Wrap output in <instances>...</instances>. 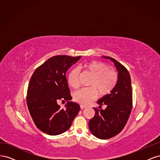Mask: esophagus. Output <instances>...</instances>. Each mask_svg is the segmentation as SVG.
<instances>
[{
  "label": "esophagus",
  "mask_w": 160,
  "mask_h": 160,
  "mask_svg": "<svg viewBox=\"0 0 160 160\" xmlns=\"http://www.w3.org/2000/svg\"><path fill=\"white\" fill-rule=\"evenodd\" d=\"M80 108H81V109H85V108H86V106L83 105H80Z\"/></svg>",
  "instance_id": "obj_1"
}]
</instances>
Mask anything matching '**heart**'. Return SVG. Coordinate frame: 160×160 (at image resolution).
<instances>
[{"label":"heart","mask_w":160,"mask_h":160,"mask_svg":"<svg viewBox=\"0 0 160 160\" xmlns=\"http://www.w3.org/2000/svg\"><path fill=\"white\" fill-rule=\"evenodd\" d=\"M92 77L89 88L81 89L73 93V99L79 104L87 105L97 98L98 93L103 97L109 94L115 88L118 81V72L109 69V66L103 62L93 61L80 67ZM67 82L73 89L79 87V71L71 69L67 75Z\"/></svg>","instance_id":"1"}]
</instances>
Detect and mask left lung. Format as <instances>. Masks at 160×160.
Returning <instances> with one entry per match:
<instances>
[{
	"instance_id": "left-lung-1",
	"label": "left lung",
	"mask_w": 160,
	"mask_h": 160,
	"mask_svg": "<svg viewBox=\"0 0 160 160\" xmlns=\"http://www.w3.org/2000/svg\"><path fill=\"white\" fill-rule=\"evenodd\" d=\"M112 61L118 71V81L110 94L98 101L99 108L106 105L105 109L93 108L95 114L90 119L89 128L94 136L106 139L115 136L126 125L132 109V89L129 71L113 58L103 57Z\"/></svg>"
}]
</instances>
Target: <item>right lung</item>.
<instances>
[{
  "label": "right lung",
  "instance_id": "1",
  "mask_svg": "<svg viewBox=\"0 0 160 160\" xmlns=\"http://www.w3.org/2000/svg\"><path fill=\"white\" fill-rule=\"evenodd\" d=\"M81 56L57 55L36 69L28 86L27 103L34 123L41 132L57 135L69 129L78 114L80 106L72 98L66 72ZM59 100L68 101L65 109Z\"/></svg>",
  "mask_w": 160,
  "mask_h": 160
}]
</instances>
